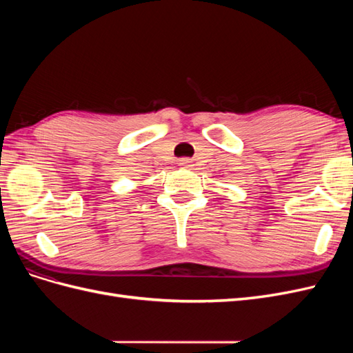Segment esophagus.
I'll use <instances>...</instances> for the list:
<instances>
[{
  "mask_svg": "<svg viewBox=\"0 0 353 353\" xmlns=\"http://www.w3.org/2000/svg\"><path fill=\"white\" fill-rule=\"evenodd\" d=\"M190 163H191V162H190V159H181V160H179V166H183V168H188V166H191Z\"/></svg>",
  "mask_w": 353,
  "mask_h": 353,
  "instance_id": "1",
  "label": "esophagus"
}]
</instances>
